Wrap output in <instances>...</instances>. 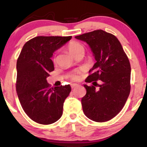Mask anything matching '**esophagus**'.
Segmentation results:
<instances>
[{
  "instance_id": "1",
  "label": "esophagus",
  "mask_w": 147,
  "mask_h": 147,
  "mask_svg": "<svg viewBox=\"0 0 147 147\" xmlns=\"http://www.w3.org/2000/svg\"><path fill=\"white\" fill-rule=\"evenodd\" d=\"M78 85L77 84H74V83H73V84H71V88H76V87H77L78 86Z\"/></svg>"
}]
</instances>
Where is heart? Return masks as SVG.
I'll return each mask as SVG.
<instances>
[{"instance_id": "1", "label": "heart", "mask_w": 147, "mask_h": 147, "mask_svg": "<svg viewBox=\"0 0 147 147\" xmlns=\"http://www.w3.org/2000/svg\"><path fill=\"white\" fill-rule=\"evenodd\" d=\"M67 48L69 53L74 56H76L78 54H84V52H85V49H84V47H83L82 45L76 41H72L71 43H69L67 47ZM53 61L54 62H56V58H54ZM80 74L81 71L80 70H76L74 71L71 74V78L73 80H78L80 78Z\"/></svg>"}]
</instances>
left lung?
<instances>
[{
  "mask_svg": "<svg viewBox=\"0 0 147 147\" xmlns=\"http://www.w3.org/2000/svg\"><path fill=\"white\" fill-rule=\"evenodd\" d=\"M75 38L89 45L96 60L86 79V82H93V86H84L87 91L81 100L84 113L89 119L98 123L111 120L121 111L130 94L129 59L118 39L102 30ZM98 79L101 81L100 85L96 83ZM96 85L98 89L96 88Z\"/></svg>",
  "mask_w": 147,
  "mask_h": 147,
  "instance_id": "8db88e82",
  "label": "left lung"
}]
</instances>
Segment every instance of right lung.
<instances>
[{
  "mask_svg": "<svg viewBox=\"0 0 147 147\" xmlns=\"http://www.w3.org/2000/svg\"><path fill=\"white\" fill-rule=\"evenodd\" d=\"M72 36H38L24 45L17 61L16 91L24 112L41 124L56 122L63 113V102L70 85L51 88L47 78L54 69V51Z\"/></svg>",
  "mask_w": 147,
  "mask_h": 147,
  "instance_id": "1",
  "label": "right lung"
}]
</instances>
